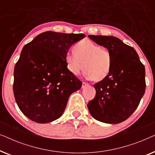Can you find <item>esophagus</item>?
<instances>
[{
    "mask_svg": "<svg viewBox=\"0 0 155 155\" xmlns=\"http://www.w3.org/2000/svg\"><path fill=\"white\" fill-rule=\"evenodd\" d=\"M87 85H88V83H87V82H82V88L85 87L87 86Z\"/></svg>",
    "mask_w": 155,
    "mask_h": 155,
    "instance_id": "obj_1",
    "label": "esophagus"
}]
</instances>
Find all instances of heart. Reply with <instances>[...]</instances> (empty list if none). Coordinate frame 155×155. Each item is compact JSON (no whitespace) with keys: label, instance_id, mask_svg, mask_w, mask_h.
<instances>
[{"label":"heart","instance_id":"b5f03b06","mask_svg":"<svg viewBox=\"0 0 155 155\" xmlns=\"http://www.w3.org/2000/svg\"><path fill=\"white\" fill-rule=\"evenodd\" d=\"M73 51L74 54H67L65 58L67 68L73 75H78L84 68L86 77L95 82L101 81L109 75L111 56L107 48L84 39L73 46Z\"/></svg>","mask_w":155,"mask_h":155}]
</instances>
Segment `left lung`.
I'll use <instances>...</instances> for the list:
<instances>
[{
	"label": "left lung",
	"instance_id": "left-lung-1",
	"mask_svg": "<svg viewBox=\"0 0 155 155\" xmlns=\"http://www.w3.org/2000/svg\"><path fill=\"white\" fill-rule=\"evenodd\" d=\"M109 51V75L94 84L96 95L87 107L92 117L106 124H119L132 115L145 94V70L136 51L118 38L89 35Z\"/></svg>",
	"mask_w": 155,
	"mask_h": 155
}]
</instances>
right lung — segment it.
Masks as SVG:
<instances>
[{
  "mask_svg": "<svg viewBox=\"0 0 155 155\" xmlns=\"http://www.w3.org/2000/svg\"><path fill=\"white\" fill-rule=\"evenodd\" d=\"M84 34L45 31L23 47L14 70L13 92L20 111L33 121L46 124L62 115L82 82L67 68L70 46Z\"/></svg>",
  "mask_w": 155,
  "mask_h": 155,
  "instance_id": "1",
  "label": "right lung"
}]
</instances>
